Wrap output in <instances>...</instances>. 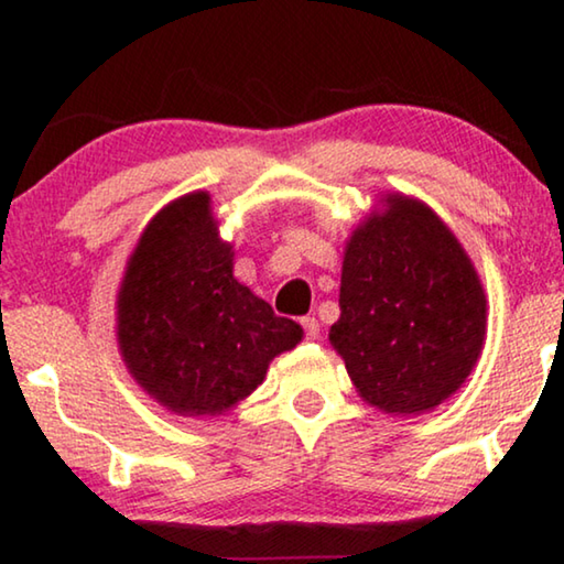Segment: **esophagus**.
<instances>
[{
    "label": "esophagus",
    "mask_w": 564,
    "mask_h": 564,
    "mask_svg": "<svg viewBox=\"0 0 564 564\" xmlns=\"http://www.w3.org/2000/svg\"><path fill=\"white\" fill-rule=\"evenodd\" d=\"M300 323H303V328H305V336L311 338V341H315V338L321 336V323L315 321V318H311V315H307V318H303V321H300Z\"/></svg>",
    "instance_id": "1"
}]
</instances>
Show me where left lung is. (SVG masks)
Wrapping results in <instances>:
<instances>
[{
	"label": "left lung",
	"mask_w": 564,
	"mask_h": 564,
	"mask_svg": "<svg viewBox=\"0 0 564 564\" xmlns=\"http://www.w3.org/2000/svg\"><path fill=\"white\" fill-rule=\"evenodd\" d=\"M328 341L367 405L423 415L480 361L488 297L452 228L419 197L382 192L344 246Z\"/></svg>",
	"instance_id": "obj_1"
}]
</instances>
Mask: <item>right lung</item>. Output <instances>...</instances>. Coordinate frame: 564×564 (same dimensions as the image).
Segmentation results:
<instances>
[{
	"label": "right lung",
	"instance_id": "add662e5",
	"mask_svg": "<svg viewBox=\"0 0 564 564\" xmlns=\"http://www.w3.org/2000/svg\"><path fill=\"white\" fill-rule=\"evenodd\" d=\"M210 192L172 199L130 251L115 297V336L130 377L169 413L218 419L303 341L295 321L234 276Z\"/></svg>",
	"mask_w": 564,
	"mask_h": 564
}]
</instances>
